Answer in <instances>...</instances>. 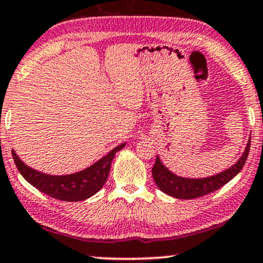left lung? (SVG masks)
I'll return each mask as SVG.
<instances>
[{"label": "left lung", "mask_w": 263, "mask_h": 263, "mask_svg": "<svg viewBox=\"0 0 263 263\" xmlns=\"http://www.w3.org/2000/svg\"><path fill=\"white\" fill-rule=\"evenodd\" d=\"M251 138H249L245 151L242 152L241 157L236 160L235 164L229 166L223 172L214 174V175L205 176V178H183L174 174L164 165L160 158L157 156L156 164L152 167V175H153L156 185L164 194L172 196L181 200H192V198L201 197L211 192L217 191L222 186L229 182L234 176H236L241 172L242 166L245 165L248 159L250 143Z\"/></svg>", "instance_id": "1"}]
</instances>
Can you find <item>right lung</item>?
<instances>
[{"label":"right lung","mask_w":263,"mask_h":263,"mask_svg":"<svg viewBox=\"0 0 263 263\" xmlns=\"http://www.w3.org/2000/svg\"><path fill=\"white\" fill-rule=\"evenodd\" d=\"M125 145L126 143L118 145L90 166L68 175H49L37 172L22 162L14 149L12 151V156L18 172L34 187L56 200L77 202L87 200L100 191L109 176L114 157Z\"/></svg>","instance_id":"add662e5"}]
</instances>
